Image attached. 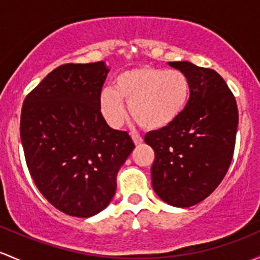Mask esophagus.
<instances>
[{"label":"esophagus","mask_w":260,"mask_h":260,"mask_svg":"<svg viewBox=\"0 0 260 260\" xmlns=\"http://www.w3.org/2000/svg\"><path fill=\"white\" fill-rule=\"evenodd\" d=\"M132 139H133V143H135L136 145H139L142 142H143V138L139 136H137V135H132Z\"/></svg>","instance_id":"esophagus-1"}]
</instances>
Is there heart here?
<instances>
[{"mask_svg": "<svg viewBox=\"0 0 260 260\" xmlns=\"http://www.w3.org/2000/svg\"><path fill=\"white\" fill-rule=\"evenodd\" d=\"M191 84L180 70L141 67L119 74L115 90L104 88L100 107L112 127H119L125 118L124 104L133 119L147 131L169 127L184 112L190 98Z\"/></svg>", "mask_w": 260, "mask_h": 260, "instance_id": "heart-1", "label": "heart"}]
</instances>
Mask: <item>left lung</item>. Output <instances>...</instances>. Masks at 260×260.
<instances>
[{
    "label": "left lung",
    "mask_w": 260,
    "mask_h": 260,
    "mask_svg": "<svg viewBox=\"0 0 260 260\" xmlns=\"http://www.w3.org/2000/svg\"><path fill=\"white\" fill-rule=\"evenodd\" d=\"M190 80L184 112L169 127L153 131L144 142L155 153L152 185L162 201L190 207L223 180L235 153L238 108L219 74L189 61H169Z\"/></svg>",
    "instance_id": "8db88e82"
}]
</instances>
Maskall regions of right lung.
Returning <instances> with one entry per match:
<instances>
[{
  "mask_svg": "<svg viewBox=\"0 0 260 260\" xmlns=\"http://www.w3.org/2000/svg\"><path fill=\"white\" fill-rule=\"evenodd\" d=\"M104 61L64 64L25 96L21 141L34 184L55 209L91 217L110 204L135 143L112 129L100 107Z\"/></svg>",
  "mask_w": 260,
  "mask_h": 260,
  "instance_id": "add662e5",
  "label": "right lung"
}]
</instances>
